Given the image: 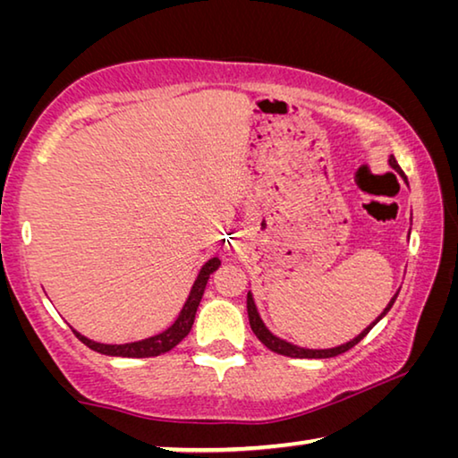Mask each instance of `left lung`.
Returning a JSON list of instances; mask_svg holds the SVG:
<instances>
[{"label":"left lung","instance_id":"1","mask_svg":"<svg viewBox=\"0 0 458 458\" xmlns=\"http://www.w3.org/2000/svg\"><path fill=\"white\" fill-rule=\"evenodd\" d=\"M387 164H390V167L392 169H396V172L404 177V182H406V175H404V172H402L400 169V165H398V161L394 159V155H390V157H387ZM408 183V182H406ZM398 293H400V289L396 291V294H394V297L390 299V303L386 305V309L382 313H379L374 321H371L366 329H363L358 337H353L352 341H347V344H341V345H337V347H329V350H309V347H299V345H294V344H289V341H284V339H281V337H276L273 331H270L267 325H265V321L260 319V313H259V309H257V303H254V297H252V293L248 291V297H246V309H248V321H250V327H252V331H254V335H257L262 344H265L270 352H275V353H281V355H286V358H307V360H325V358H335V355H339V353H344V352H347V350H352L353 345H358L360 341L368 335V333L371 331V327H374V325L379 321V319H384L386 317V313L390 311L392 309V305H394V301H396V297H398Z\"/></svg>","mask_w":458,"mask_h":458}]
</instances>
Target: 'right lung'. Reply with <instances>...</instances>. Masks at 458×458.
<instances>
[{"mask_svg":"<svg viewBox=\"0 0 458 458\" xmlns=\"http://www.w3.org/2000/svg\"><path fill=\"white\" fill-rule=\"evenodd\" d=\"M218 267H220V259L214 257L199 268L196 281H193L191 291L188 294V301L183 303L180 315H177V319L169 325L165 331L157 333V335L147 337L141 341H131V344H119V345L117 344H98V341L84 337L79 331L72 329L74 335L79 337L84 345L90 347V350H95L103 355H114V358H155V355H161L169 350H174V347L190 333L193 319H196V311L199 307L201 294H204V291H206L208 278H210L214 270H218Z\"/></svg>","mask_w":458,"mask_h":458,"instance_id":"obj_1","label":"right lung"}]
</instances>
